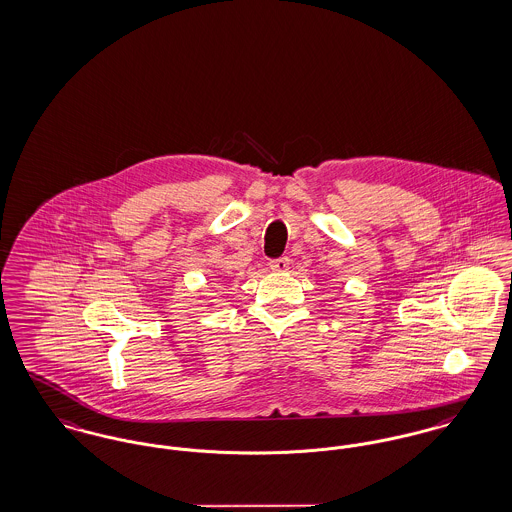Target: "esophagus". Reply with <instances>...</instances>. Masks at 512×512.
Segmentation results:
<instances>
[{
	"instance_id": "1",
	"label": "esophagus",
	"mask_w": 512,
	"mask_h": 512,
	"mask_svg": "<svg viewBox=\"0 0 512 512\" xmlns=\"http://www.w3.org/2000/svg\"><path fill=\"white\" fill-rule=\"evenodd\" d=\"M269 268L273 269V271L283 273V271H287V269H289V258H287V256H283V258L271 260V262H269Z\"/></svg>"
}]
</instances>
